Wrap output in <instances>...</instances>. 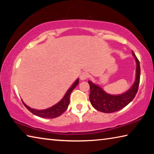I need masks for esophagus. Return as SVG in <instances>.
I'll use <instances>...</instances> for the list:
<instances>
[{
  "instance_id": "34e87169",
  "label": "esophagus",
  "mask_w": 154,
  "mask_h": 154,
  "mask_svg": "<svg viewBox=\"0 0 154 154\" xmlns=\"http://www.w3.org/2000/svg\"><path fill=\"white\" fill-rule=\"evenodd\" d=\"M88 77H89V75H88V73L87 72H83L81 73L80 75V79L81 80H85L86 79H88Z\"/></svg>"
}]
</instances>
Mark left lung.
<instances>
[{"mask_svg": "<svg viewBox=\"0 0 154 154\" xmlns=\"http://www.w3.org/2000/svg\"><path fill=\"white\" fill-rule=\"evenodd\" d=\"M132 55L134 57L137 63L136 78L134 84L130 89L122 94L111 95L105 92L98 85L88 81L90 88V100L94 108L99 111L110 113L123 109L133 100L139 89L140 82V63L133 51Z\"/></svg>", "mask_w": 154, "mask_h": 154, "instance_id": "8db88e82", "label": "left lung"}]
</instances>
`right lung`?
<instances>
[{
	"mask_svg": "<svg viewBox=\"0 0 154 154\" xmlns=\"http://www.w3.org/2000/svg\"><path fill=\"white\" fill-rule=\"evenodd\" d=\"M79 82V79H77L73 83V84L71 85V87L67 90V92L65 94V95L64 96V97L62 98V100L57 104H56L55 105L52 106L50 108L43 109V110H37V109L30 108V106L26 105V104L23 102L22 100V101L24 106L26 107V109H28V111H30L31 113H33L34 115H35V116L43 118H57V117L61 116V115L67 109L69 105L70 95H71L72 91L73 90L75 87L78 85Z\"/></svg>",
	"mask_w": 154,
	"mask_h": 154,
	"instance_id": "obj_1",
	"label": "right lung"
}]
</instances>
